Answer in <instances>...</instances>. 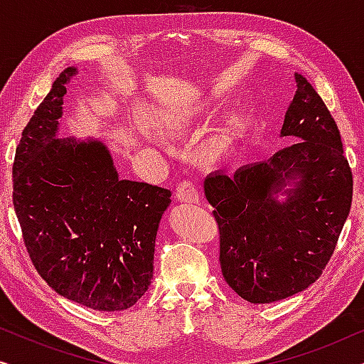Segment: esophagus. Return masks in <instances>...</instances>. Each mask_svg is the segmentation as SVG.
Wrapping results in <instances>:
<instances>
[{
    "label": "esophagus",
    "mask_w": 364,
    "mask_h": 364,
    "mask_svg": "<svg viewBox=\"0 0 364 364\" xmlns=\"http://www.w3.org/2000/svg\"><path fill=\"white\" fill-rule=\"evenodd\" d=\"M176 197L181 202L187 203H197L198 198H200V196H198V188L192 181H182L178 183L176 188Z\"/></svg>",
    "instance_id": "1"
}]
</instances>
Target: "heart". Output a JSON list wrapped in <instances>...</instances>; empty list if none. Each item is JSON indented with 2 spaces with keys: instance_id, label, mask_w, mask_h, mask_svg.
Listing matches in <instances>:
<instances>
[{
  "instance_id": "1",
  "label": "heart",
  "mask_w": 364,
  "mask_h": 364,
  "mask_svg": "<svg viewBox=\"0 0 364 364\" xmlns=\"http://www.w3.org/2000/svg\"><path fill=\"white\" fill-rule=\"evenodd\" d=\"M218 109V102L213 99H197V101L176 102L172 106L162 109L157 116V124L162 132L167 136L181 137L183 134L191 131L198 124L205 121L208 116H212ZM245 129V119L242 116H232L228 119L225 126L207 142L205 154L210 159H220L223 154L228 152L240 134Z\"/></svg>"
}]
</instances>
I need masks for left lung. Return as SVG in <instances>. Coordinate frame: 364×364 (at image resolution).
<instances>
[{
    "label": "left lung",
    "mask_w": 364,
    "mask_h": 364,
    "mask_svg": "<svg viewBox=\"0 0 364 364\" xmlns=\"http://www.w3.org/2000/svg\"><path fill=\"white\" fill-rule=\"evenodd\" d=\"M295 81L282 136L301 141L203 182L220 233L222 275L250 303L283 300L315 283L351 207L353 173L335 119L301 74ZM278 193H287L285 203Z\"/></svg>",
    "instance_id": "obj_1"
}]
</instances>
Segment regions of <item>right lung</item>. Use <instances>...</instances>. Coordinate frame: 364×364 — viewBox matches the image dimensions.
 Listing matches in <instances>:
<instances>
[{"label": "right lung", "mask_w": 364, "mask_h": 364, "mask_svg": "<svg viewBox=\"0 0 364 364\" xmlns=\"http://www.w3.org/2000/svg\"><path fill=\"white\" fill-rule=\"evenodd\" d=\"M68 68L39 104L13 164V205L34 268L59 295L122 311L147 291L171 191L121 181L99 141L56 139Z\"/></svg>", "instance_id": "right-lung-1"}]
</instances>
